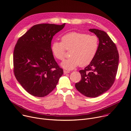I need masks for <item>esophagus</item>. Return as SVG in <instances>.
<instances>
[{"instance_id": "1", "label": "esophagus", "mask_w": 131, "mask_h": 131, "mask_svg": "<svg viewBox=\"0 0 131 131\" xmlns=\"http://www.w3.org/2000/svg\"><path fill=\"white\" fill-rule=\"evenodd\" d=\"M69 71L68 70H64V74H68V73H69Z\"/></svg>"}]
</instances>
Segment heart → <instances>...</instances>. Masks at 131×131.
<instances>
[{"mask_svg":"<svg viewBox=\"0 0 131 131\" xmlns=\"http://www.w3.org/2000/svg\"><path fill=\"white\" fill-rule=\"evenodd\" d=\"M61 40L62 42L52 43L51 51L55 58L62 61L65 57L66 49H72L71 57L61 63L66 69H73L80 65L84 66L90 64L98 50L99 40L96 35L71 32L63 35Z\"/></svg>","mask_w":131,"mask_h":131,"instance_id":"obj_1","label":"heart"}]
</instances>
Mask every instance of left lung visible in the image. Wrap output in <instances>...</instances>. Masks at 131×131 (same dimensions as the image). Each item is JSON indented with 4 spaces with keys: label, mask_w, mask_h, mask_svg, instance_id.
<instances>
[{
    "label": "left lung",
    "mask_w": 131,
    "mask_h": 131,
    "mask_svg": "<svg viewBox=\"0 0 131 131\" xmlns=\"http://www.w3.org/2000/svg\"><path fill=\"white\" fill-rule=\"evenodd\" d=\"M99 38L98 50L93 60L84 70H79L81 79L76 83L77 90L84 96L95 98L113 85L116 75L119 56L115 44L107 33L91 29Z\"/></svg>",
    "instance_id": "left-lung-1"
}]
</instances>
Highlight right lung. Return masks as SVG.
I'll return each instance as SVG.
<instances>
[{"label": "right lung", "mask_w": 131, "mask_h": 131, "mask_svg": "<svg viewBox=\"0 0 131 131\" xmlns=\"http://www.w3.org/2000/svg\"><path fill=\"white\" fill-rule=\"evenodd\" d=\"M65 23L33 26L20 37L15 45L13 62L15 76L22 87L35 97H44L56 87L63 70L51 51L54 35Z\"/></svg>", "instance_id": "1"}]
</instances>
